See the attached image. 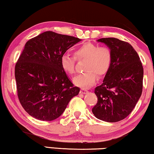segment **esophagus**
I'll list each match as a JSON object with an SVG mask.
<instances>
[{
  "label": "esophagus",
  "mask_w": 154,
  "mask_h": 154,
  "mask_svg": "<svg viewBox=\"0 0 154 154\" xmlns=\"http://www.w3.org/2000/svg\"><path fill=\"white\" fill-rule=\"evenodd\" d=\"M88 92V90H85V89H82V88L80 90V93L82 94H87Z\"/></svg>",
  "instance_id": "34e87169"
}]
</instances>
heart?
<instances>
[{"label": "heart", "mask_w": 154, "mask_h": 154, "mask_svg": "<svg viewBox=\"0 0 154 154\" xmlns=\"http://www.w3.org/2000/svg\"><path fill=\"white\" fill-rule=\"evenodd\" d=\"M74 55L78 60L87 61L84 67L86 72L76 75L72 79L75 85L83 88H88L94 84L97 79L96 75L98 76L105 75L111 64L112 54L109 48L92 43H85L80 45L75 49ZM75 58L69 55L61 57V66L70 75L75 72Z\"/></svg>", "instance_id": "obj_1"}]
</instances>
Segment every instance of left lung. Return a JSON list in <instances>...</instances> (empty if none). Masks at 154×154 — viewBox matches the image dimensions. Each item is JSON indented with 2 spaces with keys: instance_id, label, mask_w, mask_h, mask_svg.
I'll return each mask as SVG.
<instances>
[{
  "instance_id": "1",
  "label": "left lung",
  "mask_w": 154,
  "mask_h": 154,
  "mask_svg": "<svg viewBox=\"0 0 154 154\" xmlns=\"http://www.w3.org/2000/svg\"><path fill=\"white\" fill-rule=\"evenodd\" d=\"M112 54L111 64L102 84L95 88L98 102L92 108L96 118L117 122L126 118L141 96L143 68L130 43L116 38H103Z\"/></svg>"
}]
</instances>
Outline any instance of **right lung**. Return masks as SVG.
Here are the masks:
<instances>
[{
	"instance_id": "add662e5",
	"label": "right lung",
	"mask_w": 154,
	"mask_h": 154,
	"mask_svg": "<svg viewBox=\"0 0 154 154\" xmlns=\"http://www.w3.org/2000/svg\"><path fill=\"white\" fill-rule=\"evenodd\" d=\"M82 41L47 31L25 44L15 68L17 95L33 118L52 121L59 118L80 89L73 87L62 69L61 57Z\"/></svg>"
}]
</instances>
